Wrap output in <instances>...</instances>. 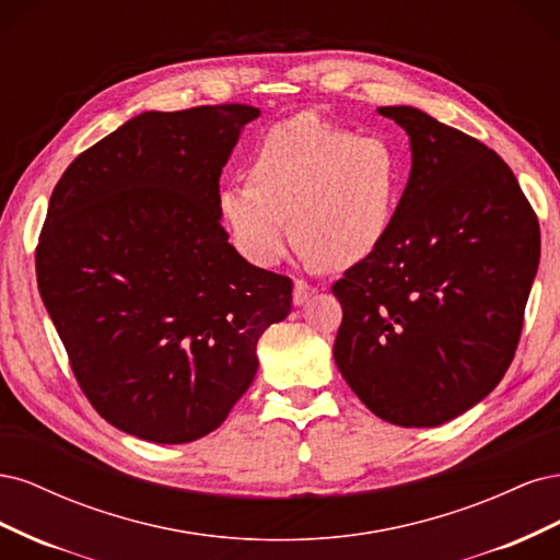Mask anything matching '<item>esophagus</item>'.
Wrapping results in <instances>:
<instances>
[{"label":"esophagus","mask_w":560,"mask_h":560,"mask_svg":"<svg viewBox=\"0 0 560 560\" xmlns=\"http://www.w3.org/2000/svg\"><path fill=\"white\" fill-rule=\"evenodd\" d=\"M313 294H315L313 284L303 282V280H294V303H296V306H303V303H306Z\"/></svg>","instance_id":"34e87169"}]
</instances>
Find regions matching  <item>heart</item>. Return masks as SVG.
I'll return each instance as SVG.
<instances>
[{"instance_id":"obj_1","label":"heart","mask_w":560,"mask_h":560,"mask_svg":"<svg viewBox=\"0 0 560 560\" xmlns=\"http://www.w3.org/2000/svg\"><path fill=\"white\" fill-rule=\"evenodd\" d=\"M399 198L401 163L393 144L299 114L264 135L249 182L219 189L217 214L254 266L282 259L292 222L303 259L348 268L387 238Z\"/></svg>"}]
</instances>
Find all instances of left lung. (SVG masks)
I'll return each mask as SVG.
<instances>
[{
	"mask_svg": "<svg viewBox=\"0 0 560 560\" xmlns=\"http://www.w3.org/2000/svg\"><path fill=\"white\" fill-rule=\"evenodd\" d=\"M411 140L393 229L331 292L334 360L371 413L436 428L510 369L539 266V224L493 149L416 107H378Z\"/></svg>",
	"mask_w": 560,
	"mask_h": 560,
	"instance_id": "8db88e82",
	"label": "left lung"
}]
</instances>
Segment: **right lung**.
<instances>
[{"mask_svg":"<svg viewBox=\"0 0 560 560\" xmlns=\"http://www.w3.org/2000/svg\"><path fill=\"white\" fill-rule=\"evenodd\" d=\"M261 112H142L79 154L48 202L37 284L83 395L154 444L210 434L259 369L292 280L252 266L217 214L222 167Z\"/></svg>","mask_w":560,"mask_h":560,"instance_id":"add662e5","label":"right lung"}]
</instances>
